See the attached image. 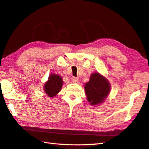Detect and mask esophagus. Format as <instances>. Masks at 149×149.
Listing matches in <instances>:
<instances>
[{"mask_svg":"<svg viewBox=\"0 0 149 149\" xmlns=\"http://www.w3.org/2000/svg\"><path fill=\"white\" fill-rule=\"evenodd\" d=\"M72 79L73 82H74V83H78V82H79V79L77 78V77H74L72 78Z\"/></svg>","mask_w":149,"mask_h":149,"instance_id":"34e87169","label":"esophagus"}]
</instances>
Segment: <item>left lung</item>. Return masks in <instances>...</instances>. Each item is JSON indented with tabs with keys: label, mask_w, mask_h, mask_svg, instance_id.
<instances>
[{
	"label": "left lung",
	"mask_w": 149,
	"mask_h": 149,
	"mask_svg": "<svg viewBox=\"0 0 149 149\" xmlns=\"http://www.w3.org/2000/svg\"><path fill=\"white\" fill-rule=\"evenodd\" d=\"M87 99L91 105H97L104 100L110 91L108 81L99 73H94L84 86Z\"/></svg>",
	"instance_id": "1"
}]
</instances>
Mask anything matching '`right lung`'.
Returning <instances> with one entry per match:
<instances>
[{
    "label": "right lung",
    "instance_id": "add662e5",
    "mask_svg": "<svg viewBox=\"0 0 149 149\" xmlns=\"http://www.w3.org/2000/svg\"><path fill=\"white\" fill-rule=\"evenodd\" d=\"M63 81L61 76L56 74H51L49 77V80L44 86V91L50 97H53L61 90Z\"/></svg>",
    "mask_w": 149,
    "mask_h": 149
}]
</instances>
